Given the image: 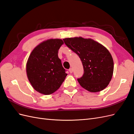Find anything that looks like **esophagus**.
Here are the masks:
<instances>
[{"label": "esophagus", "instance_id": "1", "mask_svg": "<svg viewBox=\"0 0 134 134\" xmlns=\"http://www.w3.org/2000/svg\"><path fill=\"white\" fill-rule=\"evenodd\" d=\"M69 71L70 73H72V71H73V70H72V68H70L69 69Z\"/></svg>", "mask_w": 134, "mask_h": 134}]
</instances>
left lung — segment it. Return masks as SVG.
Wrapping results in <instances>:
<instances>
[{
    "label": "left lung",
    "mask_w": 134,
    "mask_h": 134,
    "mask_svg": "<svg viewBox=\"0 0 134 134\" xmlns=\"http://www.w3.org/2000/svg\"><path fill=\"white\" fill-rule=\"evenodd\" d=\"M63 40L82 62L84 74L78 79L80 86L94 93L106 88L111 80L114 68L112 55L106 47L91 38L75 37Z\"/></svg>",
    "instance_id": "8db88e82"
}]
</instances>
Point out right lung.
Masks as SVG:
<instances>
[{"mask_svg": "<svg viewBox=\"0 0 134 134\" xmlns=\"http://www.w3.org/2000/svg\"><path fill=\"white\" fill-rule=\"evenodd\" d=\"M64 44L60 38L48 39L35 47L26 64L28 80L35 90L44 95L57 91L67 74L58 57V51Z\"/></svg>", "mask_w": 134, "mask_h": 134, "instance_id": "add662e5", "label": "right lung"}]
</instances>
